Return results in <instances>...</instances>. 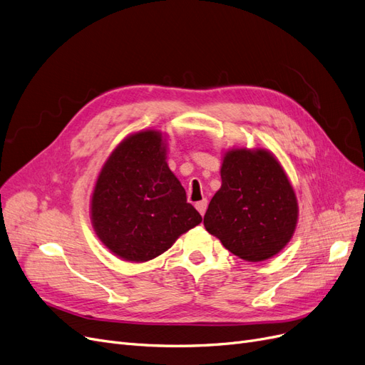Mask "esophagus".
Masks as SVG:
<instances>
[{"label": "esophagus", "mask_w": 365, "mask_h": 365, "mask_svg": "<svg viewBox=\"0 0 365 365\" xmlns=\"http://www.w3.org/2000/svg\"><path fill=\"white\" fill-rule=\"evenodd\" d=\"M195 207H197V210L200 212L201 217H203V215L206 213V209H207V200H206V198H203L201 201H197V203H195Z\"/></svg>", "instance_id": "1"}]
</instances>
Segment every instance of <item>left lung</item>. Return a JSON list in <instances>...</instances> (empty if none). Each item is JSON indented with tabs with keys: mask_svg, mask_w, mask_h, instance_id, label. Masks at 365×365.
I'll return each instance as SVG.
<instances>
[{
	"mask_svg": "<svg viewBox=\"0 0 365 365\" xmlns=\"http://www.w3.org/2000/svg\"><path fill=\"white\" fill-rule=\"evenodd\" d=\"M221 180L205 215L206 230L239 259L274 257L298 222V201L277 158L264 148H233L224 155Z\"/></svg>",
	"mask_w": 365,
	"mask_h": 365,
	"instance_id": "obj_1",
	"label": "left lung"
}]
</instances>
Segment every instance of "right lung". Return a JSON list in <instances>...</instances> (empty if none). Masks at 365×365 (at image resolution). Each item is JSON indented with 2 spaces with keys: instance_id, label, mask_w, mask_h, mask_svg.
Listing matches in <instances>:
<instances>
[{
  "instance_id": "right-lung-1",
  "label": "right lung",
  "mask_w": 365,
  "mask_h": 365,
  "mask_svg": "<svg viewBox=\"0 0 365 365\" xmlns=\"http://www.w3.org/2000/svg\"><path fill=\"white\" fill-rule=\"evenodd\" d=\"M165 155L162 133L141 130L121 141L99 173L91 222L102 244L120 259L152 260L201 222Z\"/></svg>"
}]
</instances>
